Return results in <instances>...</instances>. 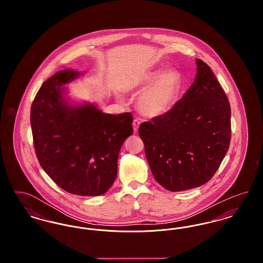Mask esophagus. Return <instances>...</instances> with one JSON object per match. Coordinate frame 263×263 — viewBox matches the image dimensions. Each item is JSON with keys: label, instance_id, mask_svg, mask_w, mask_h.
<instances>
[{"label": "esophagus", "instance_id": "esophagus-1", "mask_svg": "<svg viewBox=\"0 0 263 263\" xmlns=\"http://www.w3.org/2000/svg\"><path fill=\"white\" fill-rule=\"evenodd\" d=\"M140 124H141V119L135 118V119L133 120V129H134V132H137Z\"/></svg>", "mask_w": 263, "mask_h": 263}]
</instances>
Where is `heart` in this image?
<instances>
[{
	"mask_svg": "<svg viewBox=\"0 0 263 263\" xmlns=\"http://www.w3.org/2000/svg\"><path fill=\"white\" fill-rule=\"evenodd\" d=\"M180 76L175 70H160L148 73L134 88L144 90L139 99V108L145 115L160 116L174 105L180 88Z\"/></svg>",
	"mask_w": 263,
	"mask_h": 263,
	"instance_id": "b5f03b06",
	"label": "heart"
}]
</instances>
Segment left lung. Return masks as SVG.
Listing matches in <instances>:
<instances>
[{
    "instance_id": "left-lung-1",
    "label": "left lung",
    "mask_w": 263,
    "mask_h": 263,
    "mask_svg": "<svg viewBox=\"0 0 263 263\" xmlns=\"http://www.w3.org/2000/svg\"><path fill=\"white\" fill-rule=\"evenodd\" d=\"M196 65L182 99L138 130L154 177L174 192L209 181L230 147V102L210 67L200 59Z\"/></svg>"
}]
</instances>
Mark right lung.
Masks as SVG:
<instances>
[{
	"label": "right lung",
	"instance_id": "obj_1",
	"mask_svg": "<svg viewBox=\"0 0 263 263\" xmlns=\"http://www.w3.org/2000/svg\"><path fill=\"white\" fill-rule=\"evenodd\" d=\"M79 72L65 69L42 84L30 109L38 162L65 191L104 194L117 175L119 151L133 133L130 112L103 113L92 103L71 104L66 88Z\"/></svg>",
	"mask_w": 263,
	"mask_h": 263
}]
</instances>
